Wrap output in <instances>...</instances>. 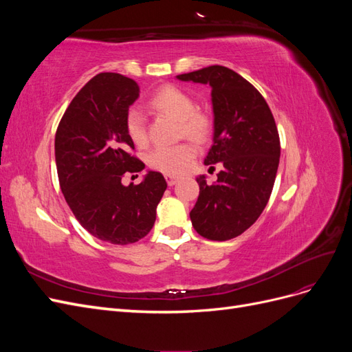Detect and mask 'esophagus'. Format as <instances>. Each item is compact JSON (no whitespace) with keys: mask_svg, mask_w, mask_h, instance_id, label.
I'll return each mask as SVG.
<instances>
[{"mask_svg":"<svg viewBox=\"0 0 352 352\" xmlns=\"http://www.w3.org/2000/svg\"><path fill=\"white\" fill-rule=\"evenodd\" d=\"M166 180H167V185H168V186H173V185L177 184L179 177L175 176V175H166Z\"/></svg>","mask_w":352,"mask_h":352,"instance_id":"obj_1","label":"esophagus"}]
</instances>
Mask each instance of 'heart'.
<instances>
[{
    "label": "heart",
    "instance_id": "obj_1",
    "mask_svg": "<svg viewBox=\"0 0 352 352\" xmlns=\"http://www.w3.org/2000/svg\"><path fill=\"white\" fill-rule=\"evenodd\" d=\"M151 107L162 111L175 120L180 122L186 136L195 141L206 140L210 132V122L204 114L197 110L195 101L185 91L175 87H164L151 100ZM127 135L136 145L146 144V129L144 116L140 110L132 109L126 117ZM197 154V148L190 142H180L176 145H160L148 155V163L154 168L168 175L182 173L189 166L190 160Z\"/></svg>",
    "mask_w": 352,
    "mask_h": 352
}]
</instances>
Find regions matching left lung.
<instances>
[{"label": "left lung", "mask_w": 352, "mask_h": 352, "mask_svg": "<svg viewBox=\"0 0 352 352\" xmlns=\"http://www.w3.org/2000/svg\"><path fill=\"white\" fill-rule=\"evenodd\" d=\"M176 79L208 85L212 145L206 166L221 163L214 184L199 175V195L189 217L211 241L239 236L267 206L279 167L280 142L273 114L261 94L236 72L210 66Z\"/></svg>", "instance_id": "obj_1"}]
</instances>
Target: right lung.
Here are the masks:
<instances>
[{
    "label": "right lung",
    "instance_id": "right-lung-1",
    "mask_svg": "<svg viewBox=\"0 0 352 352\" xmlns=\"http://www.w3.org/2000/svg\"><path fill=\"white\" fill-rule=\"evenodd\" d=\"M138 97L133 79L100 73L72 100L56 133V164L66 202L83 229L114 245L148 235L167 188L163 175L153 170L140 185L122 184L124 173L145 168L131 155L135 145L126 129Z\"/></svg>",
    "mask_w": 352,
    "mask_h": 352
}]
</instances>
